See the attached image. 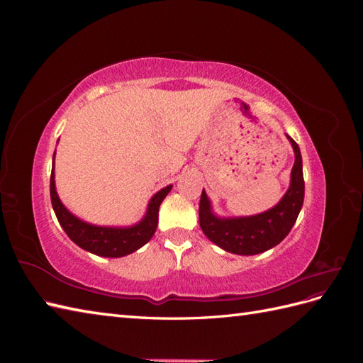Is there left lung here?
<instances>
[{
  "label": "left lung",
  "instance_id": "left-lung-1",
  "mask_svg": "<svg viewBox=\"0 0 363 363\" xmlns=\"http://www.w3.org/2000/svg\"><path fill=\"white\" fill-rule=\"evenodd\" d=\"M288 139L295 152L291 186L281 201L271 211L248 218H216L203 191L200 200V227L203 233L218 247L235 255L252 256L276 247L291 232L303 206L304 179L298 144L291 136H288Z\"/></svg>",
  "mask_w": 363,
  "mask_h": 363
}]
</instances>
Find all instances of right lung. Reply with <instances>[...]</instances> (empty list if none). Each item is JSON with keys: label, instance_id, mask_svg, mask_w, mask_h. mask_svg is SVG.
Instances as JSON below:
<instances>
[{"label": "right lung", "instance_id": "obj_1", "mask_svg": "<svg viewBox=\"0 0 363 363\" xmlns=\"http://www.w3.org/2000/svg\"><path fill=\"white\" fill-rule=\"evenodd\" d=\"M171 188L172 186H167V188H163L152 196L148 204L147 215L139 224L128 228H112L86 224L69 213L60 203L56 186H54V164L50 179L51 204L65 233L80 248L103 257H123L148 242L157 228L159 207L164 196L169 194Z\"/></svg>", "mask_w": 363, "mask_h": 363}]
</instances>
